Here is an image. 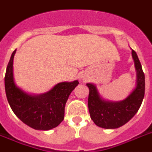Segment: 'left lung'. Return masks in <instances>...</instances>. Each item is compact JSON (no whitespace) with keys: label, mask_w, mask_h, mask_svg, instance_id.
<instances>
[{"label":"left lung","mask_w":152,"mask_h":152,"mask_svg":"<svg viewBox=\"0 0 152 152\" xmlns=\"http://www.w3.org/2000/svg\"><path fill=\"white\" fill-rule=\"evenodd\" d=\"M132 57L137 72V85L125 99L120 102L106 101L100 96L96 85L86 84L89 88L88 106L90 116L98 126L105 129H116L122 126L134 117L142 103L145 89V74L134 50Z\"/></svg>","instance_id":"8db88e82"}]
</instances>
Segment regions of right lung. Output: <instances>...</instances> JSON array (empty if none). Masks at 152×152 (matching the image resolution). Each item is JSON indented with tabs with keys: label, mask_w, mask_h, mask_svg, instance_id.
I'll return each mask as SVG.
<instances>
[{
	"label": "right lung",
	"mask_w": 152,
	"mask_h": 152,
	"mask_svg": "<svg viewBox=\"0 0 152 152\" xmlns=\"http://www.w3.org/2000/svg\"><path fill=\"white\" fill-rule=\"evenodd\" d=\"M12 53L6 69L4 86L11 110L28 126L39 130L54 128L64 118V108L70 94L79 84L78 81L61 82L46 93L32 96L26 93L15 83Z\"/></svg>",
	"instance_id": "obj_1"
}]
</instances>
